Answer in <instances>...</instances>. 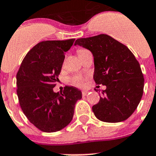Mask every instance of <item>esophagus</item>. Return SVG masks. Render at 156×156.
<instances>
[{
	"instance_id": "obj_1",
	"label": "esophagus",
	"mask_w": 156,
	"mask_h": 156,
	"mask_svg": "<svg viewBox=\"0 0 156 156\" xmlns=\"http://www.w3.org/2000/svg\"><path fill=\"white\" fill-rule=\"evenodd\" d=\"M89 94V91L88 90H82V95L83 96H87Z\"/></svg>"
}]
</instances>
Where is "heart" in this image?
Returning <instances> with one entry per match:
<instances>
[{"label": "heart", "mask_w": 156, "mask_h": 156, "mask_svg": "<svg viewBox=\"0 0 156 156\" xmlns=\"http://www.w3.org/2000/svg\"><path fill=\"white\" fill-rule=\"evenodd\" d=\"M86 51L85 50H83V49H81V50H78V56H79L81 53H82L83 52ZM72 83H73L74 84H75V85H78V86H80L82 84V78L81 77H79V76H76V77H74L73 78H72Z\"/></svg>", "instance_id": "obj_1"}]
</instances>
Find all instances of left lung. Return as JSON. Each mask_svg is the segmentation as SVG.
<instances>
[{
  "label": "left lung",
  "mask_w": 156,
  "mask_h": 156,
  "mask_svg": "<svg viewBox=\"0 0 156 156\" xmlns=\"http://www.w3.org/2000/svg\"><path fill=\"white\" fill-rule=\"evenodd\" d=\"M75 45L92 53L94 81L106 87L99 103L92 107L96 117L109 123L126 120L144 93V75L135 56L125 45L107 34L77 39Z\"/></svg>",
  "instance_id": "8db88e82"
}]
</instances>
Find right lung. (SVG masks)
Returning a JSON list of instances; mask_svg holds the SVG:
<instances>
[{
  "label": "right lung",
  "instance_id": "obj_1",
  "mask_svg": "<svg viewBox=\"0 0 156 156\" xmlns=\"http://www.w3.org/2000/svg\"><path fill=\"white\" fill-rule=\"evenodd\" d=\"M75 39L45 41L36 44L25 56L16 75L17 96L29 122L44 132L59 131L72 122L81 91L66 86L55 93L65 53Z\"/></svg>",
  "mask_w": 156,
  "mask_h": 156
}]
</instances>
